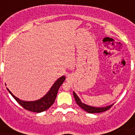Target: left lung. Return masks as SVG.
<instances>
[{
    "label": "left lung",
    "instance_id": "obj_1",
    "mask_svg": "<svg viewBox=\"0 0 135 135\" xmlns=\"http://www.w3.org/2000/svg\"><path fill=\"white\" fill-rule=\"evenodd\" d=\"M74 97L75 100H76L77 104L80 107H81L83 110H85V111H87L88 113H102V112H104V111H107L108 109H109L111 108L113 104L109 105V106H107L106 107H91V106H88V105L85 104L84 103H83L80 99H79V97H78V95L74 92Z\"/></svg>",
    "mask_w": 135,
    "mask_h": 135
}]
</instances>
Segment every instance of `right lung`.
I'll return each instance as SVG.
<instances>
[{
  "mask_svg": "<svg viewBox=\"0 0 135 135\" xmlns=\"http://www.w3.org/2000/svg\"><path fill=\"white\" fill-rule=\"evenodd\" d=\"M65 76H64L60 77L58 80H56V82L53 84L50 90H49V92L45 94V96L36 101L26 102V101L21 100L17 97H16L8 89H7V90L11 94L12 96L15 98V99L24 109L32 111V112H36V113H41V112H43L44 111H46L47 109H48L54 104L56 97H57V92H58L59 88H60L61 84L65 80Z\"/></svg>",
  "mask_w": 135,
  "mask_h": 135,
  "instance_id": "right-lung-1",
  "label": "right lung"
}]
</instances>
